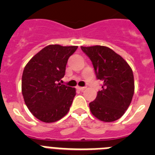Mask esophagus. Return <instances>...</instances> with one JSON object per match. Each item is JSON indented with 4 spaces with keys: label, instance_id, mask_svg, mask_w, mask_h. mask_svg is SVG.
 I'll return each mask as SVG.
<instances>
[{
    "label": "esophagus",
    "instance_id": "esophagus-1",
    "mask_svg": "<svg viewBox=\"0 0 155 155\" xmlns=\"http://www.w3.org/2000/svg\"><path fill=\"white\" fill-rule=\"evenodd\" d=\"M85 88H86V87H79V86H78V87H77V89L79 90V91H84Z\"/></svg>",
    "mask_w": 155,
    "mask_h": 155
}]
</instances>
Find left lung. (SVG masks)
Masks as SVG:
<instances>
[{"instance_id":"8db88e82","label":"left lung","mask_w":155,"mask_h":155,"mask_svg":"<svg viewBox=\"0 0 155 155\" xmlns=\"http://www.w3.org/2000/svg\"><path fill=\"white\" fill-rule=\"evenodd\" d=\"M92 62L98 80L102 81V90L90 102L91 113L103 122L117 120L125 113L134 93V74L121 56L110 48L102 46H81Z\"/></svg>"}]
</instances>
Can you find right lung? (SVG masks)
Instances as JSON below:
<instances>
[{"instance_id":"1","label":"right lung","mask_w":155,"mask_h":155,"mask_svg":"<svg viewBox=\"0 0 155 155\" xmlns=\"http://www.w3.org/2000/svg\"><path fill=\"white\" fill-rule=\"evenodd\" d=\"M77 49L75 46L49 45L25 67L21 92L25 105L38 120L53 123L68 113L76 91L58 82L65 74L68 59Z\"/></svg>"}]
</instances>
